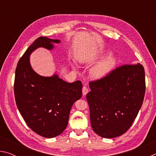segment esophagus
I'll use <instances>...</instances> for the list:
<instances>
[{
  "mask_svg": "<svg viewBox=\"0 0 156 156\" xmlns=\"http://www.w3.org/2000/svg\"><path fill=\"white\" fill-rule=\"evenodd\" d=\"M88 92H89V90H88L87 87L85 86L83 87V96H86Z\"/></svg>",
  "mask_w": 156,
  "mask_h": 156,
  "instance_id": "esophagus-1",
  "label": "esophagus"
}]
</instances>
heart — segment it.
<instances>
[{"label":"heart","instance_id":"b5f03b06","mask_svg":"<svg viewBox=\"0 0 156 156\" xmlns=\"http://www.w3.org/2000/svg\"><path fill=\"white\" fill-rule=\"evenodd\" d=\"M109 51H97L91 52L89 55V58L93 60H98L109 54ZM87 59V58H84L83 61ZM116 58L113 55H108L101 60L96 63L91 69V76L94 80H100L105 78L111 71H112L116 64Z\"/></svg>","mask_w":156,"mask_h":156}]
</instances>
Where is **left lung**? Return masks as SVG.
Masks as SVG:
<instances>
[{"instance_id":"left-lung-1","label":"left lung","mask_w":156,"mask_h":156,"mask_svg":"<svg viewBox=\"0 0 156 156\" xmlns=\"http://www.w3.org/2000/svg\"><path fill=\"white\" fill-rule=\"evenodd\" d=\"M87 94L91 127L105 138L122 135L138 115L145 93L143 66L125 65L90 82Z\"/></svg>"}]
</instances>
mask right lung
Returning a JSON list of instances; mask_svg holds the SVG:
<instances>
[{"label": "right lung", "mask_w": 156, "mask_h": 156, "mask_svg": "<svg viewBox=\"0 0 156 156\" xmlns=\"http://www.w3.org/2000/svg\"><path fill=\"white\" fill-rule=\"evenodd\" d=\"M60 40L39 37L20 58L16 69V103L29 127L44 138L59 136L67 127L72 105L82 97L83 84L77 80L67 83L56 73L43 76L30 64V55L39 47L54 49Z\"/></svg>", "instance_id": "add662e5"}]
</instances>
